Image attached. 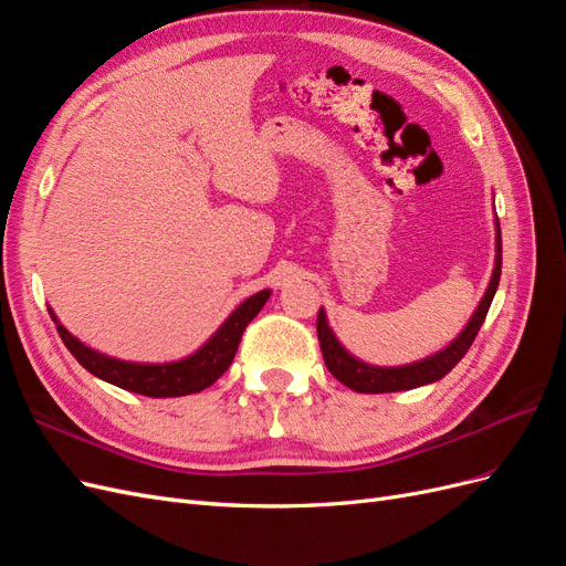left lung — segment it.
<instances>
[{
	"instance_id": "8db88e82",
	"label": "left lung",
	"mask_w": 566,
	"mask_h": 566,
	"mask_svg": "<svg viewBox=\"0 0 566 566\" xmlns=\"http://www.w3.org/2000/svg\"><path fill=\"white\" fill-rule=\"evenodd\" d=\"M501 266H503L501 224H499V219H495V266H493V276H491V283L486 287L482 302H479V306H476L474 316L465 325V331H462L447 349H441L439 354L424 358V361L401 366V368H378V366H368L364 361H358V358H354L345 347L339 345L337 337L328 328L325 312L321 310L318 318H316V333H318L321 354H323L325 366H328V370L335 375V378L342 385H347L349 389L361 391V394L403 391V389H416L420 385H430V382L441 380L443 375L451 373L460 358L468 354L479 328H482V323L489 314V306L493 302L495 290H499Z\"/></svg>"
}]
</instances>
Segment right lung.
<instances>
[{
	"label": "right lung",
	"instance_id": "1",
	"mask_svg": "<svg viewBox=\"0 0 566 566\" xmlns=\"http://www.w3.org/2000/svg\"><path fill=\"white\" fill-rule=\"evenodd\" d=\"M269 295L271 290H262V293L248 297L224 323H221V328L205 342L196 354L175 364H129L119 361V358H111L106 354H98L90 347H84L77 337L67 333L56 321L54 312L49 314L56 321V331L63 339V345L77 358L82 368H87L96 378L106 380L115 387H123L134 394H144V397L153 399H165L186 397V394L202 391L205 387L217 382L221 375L229 370L248 323L260 314Z\"/></svg>",
	"mask_w": 566,
	"mask_h": 566
}]
</instances>
